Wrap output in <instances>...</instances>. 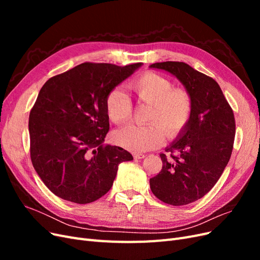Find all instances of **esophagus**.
<instances>
[{"instance_id": "34e87169", "label": "esophagus", "mask_w": 260, "mask_h": 260, "mask_svg": "<svg viewBox=\"0 0 260 260\" xmlns=\"http://www.w3.org/2000/svg\"><path fill=\"white\" fill-rule=\"evenodd\" d=\"M133 157H135V158H137V159H140V158H144L145 155L142 154V153H135V154H133Z\"/></svg>"}]
</instances>
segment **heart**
<instances>
[{
	"label": "heart",
	"instance_id": "heart-1",
	"mask_svg": "<svg viewBox=\"0 0 260 260\" xmlns=\"http://www.w3.org/2000/svg\"><path fill=\"white\" fill-rule=\"evenodd\" d=\"M141 103L151 105L147 113V125L129 124L114 132V142L133 152H143L159 146L165 140L179 136L192 115V98L186 90L174 88L172 82L156 73H144L129 83ZM105 111L109 120L122 123L132 115L129 98L120 88L108 92Z\"/></svg>",
	"mask_w": 260,
	"mask_h": 260
}]
</instances>
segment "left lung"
Returning <instances> with one entry per match:
<instances>
[{
    "instance_id": "1",
    "label": "left lung",
    "mask_w": 260,
    "mask_h": 260,
    "mask_svg": "<svg viewBox=\"0 0 260 260\" xmlns=\"http://www.w3.org/2000/svg\"><path fill=\"white\" fill-rule=\"evenodd\" d=\"M149 68L175 76L192 98L190 120L166 147L170 157L160 154L161 171L149 179L157 199L174 206L187 205L211 190L229 162L234 115L219 84L185 62H155Z\"/></svg>"
}]
</instances>
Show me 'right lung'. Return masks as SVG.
Returning a JSON list of instances; mask_svg holds the SVG:
<instances>
[{
	"label": "right lung",
	"instance_id": "1",
	"mask_svg": "<svg viewBox=\"0 0 260 260\" xmlns=\"http://www.w3.org/2000/svg\"><path fill=\"white\" fill-rule=\"evenodd\" d=\"M142 66L83 62L52 77L29 115L30 156L43 183L77 204L101 199L113 185L118 165L132 160L119 146L105 145L108 92Z\"/></svg>",
	"mask_w": 260,
	"mask_h": 260
}]
</instances>
